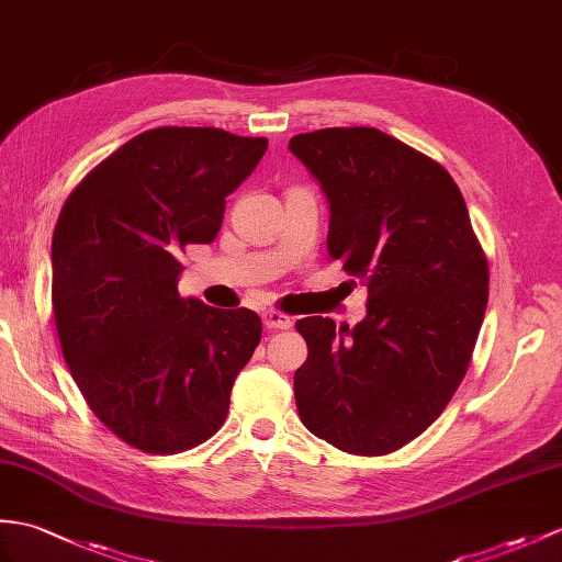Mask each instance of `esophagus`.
Masks as SVG:
<instances>
[{"instance_id":"obj_1","label":"esophagus","mask_w":562,"mask_h":562,"mask_svg":"<svg viewBox=\"0 0 562 562\" xmlns=\"http://www.w3.org/2000/svg\"><path fill=\"white\" fill-rule=\"evenodd\" d=\"M263 323H266L268 330H290L294 321L286 316V313H282V311L270 308V311L263 313Z\"/></svg>"}]
</instances>
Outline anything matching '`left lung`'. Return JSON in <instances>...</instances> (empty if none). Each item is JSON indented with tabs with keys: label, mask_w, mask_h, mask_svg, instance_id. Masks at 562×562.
Here are the masks:
<instances>
[{
	"label": "left lung",
	"mask_w": 562,
	"mask_h": 562,
	"mask_svg": "<svg viewBox=\"0 0 562 562\" xmlns=\"http://www.w3.org/2000/svg\"><path fill=\"white\" fill-rule=\"evenodd\" d=\"M290 150L330 201L328 256L369 286L355 328L302 318L294 373L313 436L363 458L395 452L460 387L488 302V260L440 162L371 126L299 134Z\"/></svg>",
	"instance_id": "left-lung-1"
}]
</instances>
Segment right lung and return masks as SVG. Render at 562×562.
Masks as SVG:
<instances>
[{
  "mask_svg": "<svg viewBox=\"0 0 562 562\" xmlns=\"http://www.w3.org/2000/svg\"><path fill=\"white\" fill-rule=\"evenodd\" d=\"M268 138L160 126L78 181L52 239V311L64 361L116 438L177 454L225 424L234 378L260 342L258 313L177 292L179 254L211 244L227 195Z\"/></svg>",
  "mask_w": 562,
  "mask_h": 562,
  "instance_id": "obj_1",
  "label": "right lung"
}]
</instances>
